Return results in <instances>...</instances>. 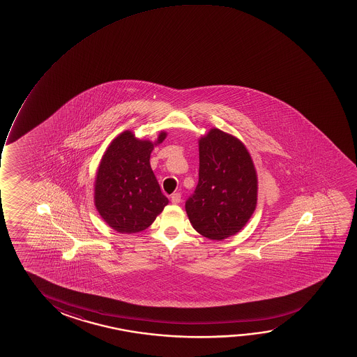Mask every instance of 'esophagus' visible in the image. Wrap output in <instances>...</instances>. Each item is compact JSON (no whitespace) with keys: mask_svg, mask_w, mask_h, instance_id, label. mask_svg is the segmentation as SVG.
Listing matches in <instances>:
<instances>
[{"mask_svg":"<svg viewBox=\"0 0 357 357\" xmlns=\"http://www.w3.org/2000/svg\"><path fill=\"white\" fill-rule=\"evenodd\" d=\"M172 204H174V205H178L179 202L181 201V192H174V194H172L171 196Z\"/></svg>","mask_w":357,"mask_h":357,"instance_id":"esophagus-1","label":"esophagus"}]
</instances>
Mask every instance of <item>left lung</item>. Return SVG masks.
Returning <instances> with one entry per match:
<instances>
[{
	"instance_id": "8db88e82",
	"label": "left lung",
	"mask_w": 357,
	"mask_h": 357,
	"mask_svg": "<svg viewBox=\"0 0 357 357\" xmlns=\"http://www.w3.org/2000/svg\"><path fill=\"white\" fill-rule=\"evenodd\" d=\"M199 183L185 211L192 228L211 240L239 233L257 205V173L238 137L211 129L199 139Z\"/></svg>"
}]
</instances>
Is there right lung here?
Returning a JSON list of instances; mask_svg holds the SVG:
<instances>
[{
  "mask_svg": "<svg viewBox=\"0 0 357 357\" xmlns=\"http://www.w3.org/2000/svg\"><path fill=\"white\" fill-rule=\"evenodd\" d=\"M166 137L161 132L152 142L126 130L103 153L93 184V202L101 218L118 233L146 229L168 205L150 165L153 147Z\"/></svg>",
  "mask_w": 357,
  "mask_h": 357,
  "instance_id": "right-lung-1",
  "label": "right lung"
}]
</instances>
